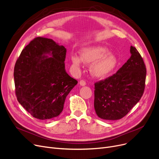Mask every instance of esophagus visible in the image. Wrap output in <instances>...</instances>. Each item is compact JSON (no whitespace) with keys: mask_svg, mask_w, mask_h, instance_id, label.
<instances>
[{"mask_svg":"<svg viewBox=\"0 0 159 159\" xmlns=\"http://www.w3.org/2000/svg\"><path fill=\"white\" fill-rule=\"evenodd\" d=\"M79 84H80V85L81 86H84L86 84V82H85L84 80H81L80 81V82H79Z\"/></svg>","mask_w":159,"mask_h":159,"instance_id":"obj_1","label":"esophagus"}]
</instances>
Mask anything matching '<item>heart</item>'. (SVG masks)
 Listing matches in <instances>:
<instances>
[{
	"label": "heart",
	"instance_id": "obj_1",
	"mask_svg": "<svg viewBox=\"0 0 159 159\" xmlns=\"http://www.w3.org/2000/svg\"><path fill=\"white\" fill-rule=\"evenodd\" d=\"M105 47L92 46L84 48L80 52V57L77 55H71L73 64L78 68L82 64H91L90 73L93 77L103 79L113 73L119 64L116 55L108 53Z\"/></svg>",
	"mask_w": 159,
	"mask_h": 159
}]
</instances>
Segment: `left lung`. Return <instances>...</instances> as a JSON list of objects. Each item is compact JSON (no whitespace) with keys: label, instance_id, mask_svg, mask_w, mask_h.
<instances>
[{"label":"left lung","instance_id":"8db88e82","mask_svg":"<svg viewBox=\"0 0 159 159\" xmlns=\"http://www.w3.org/2000/svg\"><path fill=\"white\" fill-rule=\"evenodd\" d=\"M131 56L111 77L95 83L94 108L99 118L120 120L140 101L144 92L146 68L141 55L130 46Z\"/></svg>","mask_w":159,"mask_h":159}]
</instances>
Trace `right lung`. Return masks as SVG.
<instances>
[{"label":"right lung","instance_id":"obj_1","mask_svg":"<svg viewBox=\"0 0 159 159\" xmlns=\"http://www.w3.org/2000/svg\"><path fill=\"white\" fill-rule=\"evenodd\" d=\"M66 49L38 37L25 47L14 67L19 102L34 118L49 120L60 114L67 95L77 84L65 70Z\"/></svg>","mask_w":159,"mask_h":159}]
</instances>
